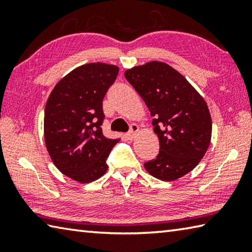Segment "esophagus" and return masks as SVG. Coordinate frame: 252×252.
Listing matches in <instances>:
<instances>
[{
  "label": "esophagus",
  "instance_id": "obj_1",
  "mask_svg": "<svg viewBox=\"0 0 252 252\" xmlns=\"http://www.w3.org/2000/svg\"><path fill=\"white\" fill-rule=\"evenodd\" d=\"M139 132V126L136 125H131L130 126V131L126 133V138L129 140H132Z\"/></svg>",
  "mask_w": 252,
  "mask_h": 252
}]
</instances>
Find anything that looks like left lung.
<instances>
[{"label": "left lung", "instance_id": "8db88e82", "mask_svg": "<svg viewBox=\"0 0 252 252\" xmlns=\"http://www.w3.org/2000/svg\"><path fill=\"white\" fill-rule=\"evenodd\" d=\"M125 76L146 102L160 142L159 155L144 168L163 181L189 173L210 144L212 122L206 101L167 63L152 61L134 66Z\"/></svg>", "mask_w": 252, "mask_h": 252}]
</instances>
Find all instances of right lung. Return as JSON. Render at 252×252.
<instances>
[{
  "mask_svg": "<svg viewBox=\"0 0 252 252\" xmlns=\"http://www.w3.org/2000/svg\"><path fill=\"white\" fill-rule=\"evenodd\" d=\"M119 67L88 63L60 80L51 92L44 111V140L60 171L88 183L108 170L106 159L118 139L102 133V101L116 81Z\"/></svg>",
  "mask_w": 252,
  "mask_h": 252,
  "instance_id": "right-lung-1",
  "label": "right lung"
}]
</instances>
